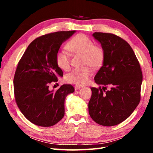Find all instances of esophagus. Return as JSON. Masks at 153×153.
<instances>
[{"label": "esophagus", "instance_id": "obj_1", "mask_svg": "<svg viewBox=\"0 0 153 153\" xmlns=\"http://www.w3.org/2000/svg\"><path fill=\"white\" fill-rule=\"evenodd\" d=\"M82 88L81 86H77V85H76V86H74L75 90H78V89H79V88Z\"/></svg>", "mask_w": 153, "mask_h": 153}]
</instances>
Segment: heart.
I'll use <instances>...</instances> for the list:
<instances>
[{
  "label": "heart",
  "mask_w": 153,
  "mask_h": 153,
  "mask_svg": "<svg viewBox=\"0 0 153 153\" xmlns=\"http://www.w3.org/2000/svg\"><path fill=\"white\" fill-rule=\"evenodd\" d=\"M66 47L72 53L82 54L83 65H90L92 68L97 69L104 61L105 55L103 48L94 45V42L85 34L79 33L75 36L67 43ZM55 62L62 70L67 71L70 68V56L65 50L56 52ZM92 74V70L88 67L76 68L66 75L65 80L68 83L81 86L88 81Z\"/></svg>",
  "instance_id": "obj_1"
}]
</instances>
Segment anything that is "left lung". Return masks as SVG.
I'll return each mask as SVG.
<instances>
[{
    "label": "left lung",
    "instance_id": "left-lung-1",
    "mask_svg": "<svg viewBox=\"0 0 153 153\" xmlns=\"http://www.w3.org/2000/svg\"><path fill=\"white\" fill-rule=\"evenodd\" d=\"M92 36L101 44L105 56L94 77L100 86L91 88L89 114L99 125L113 126L129 117L140 101L142 72L125 40L111 33L94 32Z\"/></svg>",
    "mask_w": 153,
    "mask_h": 153
}]
</instances>
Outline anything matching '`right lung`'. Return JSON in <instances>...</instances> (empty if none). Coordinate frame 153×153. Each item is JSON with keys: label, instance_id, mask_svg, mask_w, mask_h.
<instances>
[{"label": "right lung", "instance_id": "add662e5", "mask_svg": "<svg viewBox=\"0 0 153 153\" xmlns=\"http://www.w3.org/2000/svg\"><path fill=\"white\" fill-rule=\"evenodd\" d=\"M75 32H56L36 38L18 63L13 79L15 101L25 118L36 126L57 123L65 115L66 96L74 92L70 84L62 85L56 91L48 88L63 76L55 55L62 43Z\"/></svg>", "mask_w": 153, "mask_h": 153}]
</instances>
